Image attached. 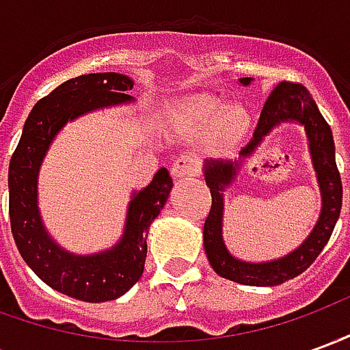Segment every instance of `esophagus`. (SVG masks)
Segmentation results:
<instances>
[{"label": "esophagus", "mask_w": 350, "mask_h": 350, "mask_svg": "<svg viewBox=\"0 0 350 350\" xmlns=\"http://www.w3.org/2000/svg\"><path fill=\"white\" fill-rule=\"evenodd\" d=\"M170 172H172V176H174L176 180H178V178H187V176L197 174V161H195L193 155L183 153L180 157H176Z\"/></svg>", "instance_id": "obj_1"}]
</instances>
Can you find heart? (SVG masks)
I'll use <instances>...</instances> for the list:
<instances>
[{"mask_svg": "<svg viewBox=\"0 0 350 350\" xmlns=\"http://www.w3.org/2000/svg\"><path fill=\"white\" fill-rule=\"evenodd\" d=\"M176 122L193 135L210 133V142L217 152H230L251 129V114L240 103L225 105L210 93L183 97L174 107Z\"/></svg>", "mask_w": 350, "mask_h": 350, "instance_id": "heart-1", "label": "heart"}]
</instances>
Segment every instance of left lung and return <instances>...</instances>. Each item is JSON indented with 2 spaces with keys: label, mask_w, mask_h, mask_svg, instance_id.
<instances>
[{
  "label": "left lung",
  "mask_w": 350,
  "mask_h": 350,
  "mask_svg": "<svg viewBox=\"0 0 350 350\" xmlns=\"http://www.w3.org/2000/svg\"><path fill=\"white\" fill-rule=\"evenodd\" d=\"M240 84L250 86L251 79H240ZM283 121H296L304 125L310 140V152L316 168L317 181L323 198V208L316 228L298 250L270 263H245L232 258L222 242V189L232 183L240 160L249 157L273 126ZM206 185L212 193V208L204 223V251L215 273L242 285L275 286L300 275L315 262L319 253L330 240L339 219L343 187L336 165V146L330 125L319 112L311 93L294 82H279L268 100L264 103L251 142L240 152V159H208L204 165Z\"/></svg>",
  "instance_id": "8db88e82"
}]
</instances>
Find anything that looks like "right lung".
<instances>
[{
    "label": "right lung",
    "mask_w": 350,
    "mask_h": 350,
    "mask_svg": "<svg viewBox=\"0 0 350 350\" xmlns=\"http://www.w3.org/2000/svg\"><path fill=\"white\" fill-rule=\"evenodd\" d=\"M129 90L133 80L120 72H93L64 82L29 112L9 165V217L20 255L46 285L82 301L116 300L140 279L148 227L167 202L172 178L167 168H159L148 187L133 193L122 240L112 250L75 255L59 247L42 225L37 206L39 168L65 123L97 108L131 103Z\"/></svg>",
    "instance_id": "add662e5"
}]
</instances>
